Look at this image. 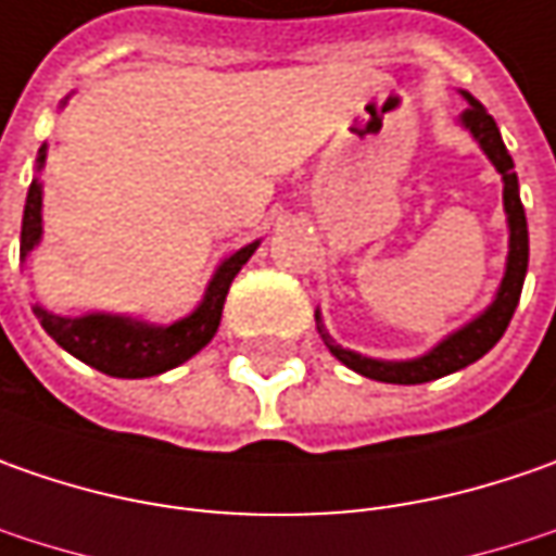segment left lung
Returning a JSON list of instances; mask_svg holds the SVG:
<instances>
[{
    "label": "left lung",
    "mask_w": 556,
    "mask_h": 556,
    "mask_svg": "<svg viewBox=\"0 0 556 556\" xmlns=\"http://www.w3.org/2000/svg\"><path fill=\"white\" fill-rule=\"evenodd\" d=\"M464 98H467V111L460 114V126L470 129V136L480 141L485 157L495 163V169L502 173L504 179V213H507V228H510V250H507V268H504L502 288L495 293L492 306L482 312V315H477L470 325H464L460 331L448 333L427 355L408 358V362H380V358H368V355H358L353 350H343L340 343H333V337L321 325V315L315 312L318 333H321L325 346L346 368H353L362 377L383 380V383H427V380H437V377H445V374L460 371V368H467L477 358H482V355L502 340L507 325H510V318H514V309L520 303L526 266H529V228H526V213L523 203H520V185H517L514 161H510V154L504 148L502 132H498L492 114L473 96L464 92Z\"/></svg>",
    "instance_id": "left-lung-1"
}]
</instances>
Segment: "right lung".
Instances as JSON below:
<instances>
[{
    "label": "right lung",
    "instance_id": "right-lung-1",
    "mask_svg": "<svg viewBox=\"0 0 556 556\" xmlns=\"http://www.w3.org/2000/svg\"><path fill=\"white\" fill-rule=\"evenodd\" d=\"M42 163H46V144L39 148L36 169H42ZM39 238H42V185L39 179H33L27 203H24V225H21V260L30 256ZM256 247L260 241L241 247L238 253L223 260V266L210 278L201 306L166 328L123 318V315H104V312L79 315V318H64L42 306H33V312L61 350L92 365L96 371L111 374V377H154L188 362L213 340L223 318L225 293Z\"/></svg>",
    "mask_w": 556,
    "mask_h": 556
}]
</instances>
